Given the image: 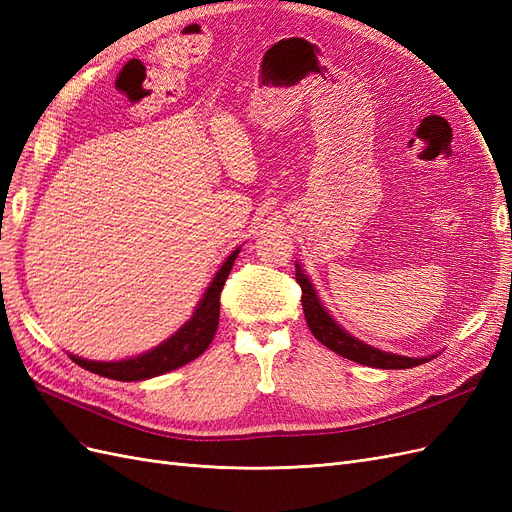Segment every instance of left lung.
<instances>
[{"label": "left lung", "instance_id": "8db88e82", "mask_svg": "<svg viewBox=\"0 0 512 512\" xmlns=\"http://www.w3.org/2000/svg\"><path fill=\"white\" fill-rule=\"evenodd\" d=\"M294 269H297V284L301 286V292H303L301 303H303L307 327L322 346H327L339 356H344V359H350L354 363H361L367 367H378V369H410L433 359V356H418L416 359V356L393 354V352L369 346L361 342V339H356L342 327V324H337V320L329 314V309L320 301L312 280H309L299 262H294Z\"/></svg>", "mask_w": 512, "mask_h": 512}]
</instances>
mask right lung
Listing matches in <instances>:
<instances>
[{"label": "right lung", "mask_w": 512, "mask_h": 512, "mask_svg": "<svg viewBox=\"0 0 512 512\" xmlns=\"http://www.w3.org/2000/svg\"><path fill=\"white\" fill-rule=\"evenodd\" d=\"M241 252V247L232 250L230 256L222 262L218 273L213 275L209 282L203 299L198 301L192 318L183 324L179 331H175L168 339L156 348H151L143 354L132 356V359H121V361H89L83 356L68 354L70 359L81 365L87 371H94L98 376L121 380V382H138L147 378H156L166 371H173L185 363L198 359L209 344L213 342L215 331H218L220 322V292L224 288V282L228 280V273L235 265V260Z\"/></svg>", "instance_id": "right-lung-1"}]
</instances>
